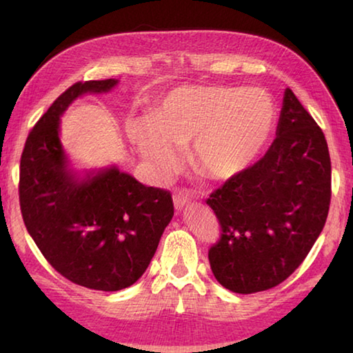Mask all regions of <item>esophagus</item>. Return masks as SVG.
<instances>
[{
    "label": "esophagus",
    "instance_id": "1",
    "mask_svg": "<svg viewBox=\"0 0 353 353\" xmlns=\"http://www.w3.org/2000/svg\"><path fill=\"white\" fill-rule=\"evenodd\" d=\"M172 201H174V207L177 210H182L183 207H187L190 204V194L187 193V190H179L172 196Z\"/></svg>",
    "mask_w": 353,
    "mask_h": 353
}]
</instances>
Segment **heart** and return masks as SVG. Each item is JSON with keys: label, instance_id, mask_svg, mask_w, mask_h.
<instances>
[{"label": "heart", "instance_id": "heart-1", "mask_svg": "<svg viewBox=\"0 0 353 353\" xmlns=\"http://www.w3.org/2000/svg\"><path fill=\"white\" fill-rule=\"evenodd\" d=\"M276 105L261 88L182 87L152 109L149 118L129 121L139 152L162 172L176 168V146L191 145V160L212 179L236 176L270 140Z\"/></svg>", "mask_w": 353, "mask_h": 353}]
</instances>
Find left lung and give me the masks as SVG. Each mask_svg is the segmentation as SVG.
Returning a JSON list of instances; mask_svg holds the SVG:
<instances>
[{
  "label": "left lung",
  "mask_w": 353,
  "mask_h": 353,
  "mask_svg": "<svg viewBox=\"0 0 353 353\" xmlns=\"http://www.w3.org/2000/svg\"><path fill=\"white\" fill-rule=\"evenodd\" d=\"M276 134L259 162L207 199L221 227L208 249L212 271L224 288L240 294L288 279L318 240L330 207L327 140L291 88Z\"/></svg>",
  "instance_id": "1"
}]
</instances>
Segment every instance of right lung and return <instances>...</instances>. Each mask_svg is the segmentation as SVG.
Here are the masks:
<instances>
[{
  "label": "right lung",
  "instance_id": "obj_1",
  "mask_svg": "<svg viewBox=\"0 0 353 353\" xmlns=\"http://www.w3.org/2000/svg\"><path fill=\"white\" fill-rule=\"evenodd\" d=\"M117 82L68 87L31 129L20 160V208L29 235L61 276L98 291L135 283L174 214L168 190L146 187L117 168L82 181L67 170L59 117L81 94L109 92Z\"/></svg>",
  "mask_w": 353,
  "mask_h": 353
}]
</instances>
